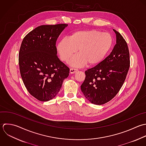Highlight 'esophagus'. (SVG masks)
I'll use <instances>...</instances> for the list:
<instances>
[{
	"mask_svg": "<svg viewBox=\"0 0 146 146\" xmlns=\"http://www.w3.org/2000/svg\"><path fill=\"white\" fill-rule=\"evenodd\" d=\"M78 71V69H76V68H70V73L71 74H73V73H76V72Z\"/></svg>",
	"mask_w": 146,
	"mask_h": 146,
	"instance_id": "34e87169",
	"label": "esophagus"
}]
</instances>
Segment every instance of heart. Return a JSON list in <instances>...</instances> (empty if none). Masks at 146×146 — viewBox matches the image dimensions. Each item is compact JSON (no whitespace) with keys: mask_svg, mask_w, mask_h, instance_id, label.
Here are the masks:
<instances>
[{"mask_svg":"<svg viewBox=\"0 0 146 146\" xmlns=\"http://www.w3.org/2000/svg\"><path fill=\"white\" fill-rule=\"evenodd\" d=\"M114 44L113 36L109 32L96 29L76 31L68 38L61 40L57 50L61 60L67 62L77 52L69 64L81 66L87 63L96 65L101 63L111 51Z\"/></svg>","mask_w":146,"mask_h":146,"instance_id":"1","label":"heart"}]
</instances>
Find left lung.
Returning <instances> with one entry per match:
<instances>
[{
	"label": "left lung",
	"instance_id": "left-lung-1",
	"mask_svg": "<svg viewBox=\"0 0 146 146\" xmlns=\"http://www.w3.org/2000/svg\"><path fill=\"white\" fill-rule=\"evenodd\" d=\"M116 33V44L111 53L101 63L85 71L81 91L92 104L101 105L111 100L122 86L130 61L129 50L122 36Z\"/></svg>",
	"mask_w": 146,
	"mask_h": 146
}]
</instances>
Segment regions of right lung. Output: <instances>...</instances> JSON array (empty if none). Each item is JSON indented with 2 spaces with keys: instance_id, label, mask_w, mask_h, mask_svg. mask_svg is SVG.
I'll return each instance as SVG.
<instances>
[{
  "instance_id": "right-lung-1",
  "label": "right lung",
  "mask_w": 146,
  "mask_h": 146,
  "mask_svg": "<svg viewBox=\"0 0 146 146\" xmlns=\"http://www.w3.org/2000/svg\"><path fill=\"white\" fill-rule=\"evenodd\" d=\"M68 24L42 25L23 38L19 53L21 77L28 92L40 101L56 96L69 68L57 56L56 42Z\"/></svg>"
}]
</instances>
